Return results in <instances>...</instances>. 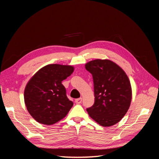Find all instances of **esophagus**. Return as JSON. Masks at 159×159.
Segmentation results:
<instances>
[{"label": "esophagus", "mask_w": 159, "mask_h": 159, "mask_svg": "<svg viewBox=\"0 0 159 159\" xmlns=\"http://www.w3.org/2000/svg\"><path fill=\"white\" fill-rule=\"evenodd\" d=\"M81 102H82V98H78V99H76L75 102L77 103V104H80L81 103Z\"/></svg>", "instance_id": "1"}]
</instances>
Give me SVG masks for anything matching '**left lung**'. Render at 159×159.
I'll list each match as a JSON object with an SVG mask.
<instances>
[{
  "label": "left lung",
  "mask_w": 159,
  "mask_h": 159,
  "mask_svg": "<svg viewBox=\"0 0 159 159\" xmlns=\"http://www.w3.org/2000/svg\"><path fill=\"white\" fill-rule=\"evenodd\" d=\"M93 75L95 103L87 109L89 117L103 127L121 121L131 105L132 89L125 71L113 61L96 59L85 65Z\"/></svg>",
  "instance_id": "obj_1"
}]
</instances>
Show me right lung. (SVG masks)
<instances>
[{
	"mask_svg": "<svg viewBox=\"0 0 159 159\" xmlns=\"http://www.w3.org/2000/svg\"><path fill=\"white\" fill-rule=\"evenodd\" d=\"M74 71L72 66L48 64L28 81L24 92L25 103L28 113L37 122L51 125L68 115L73 102L67 98L61 81Z\"/></svg>",
	"mask_w": 159,
	"mask_h": 159,
	"instance_id": "right-lung-1",
	"label": "right lung"
}]
</instances>
